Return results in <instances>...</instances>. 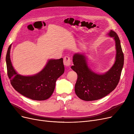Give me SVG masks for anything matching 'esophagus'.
Returning <instances> with one entry per match:
<instances>
[{"mask_svg": "<svg viewBox=\"0 0 134 134\" xmlns=\"http://www.w3.org/2000/svg\"><path fill=\"white\" fill-rule=\"evenodd\" d=\"M63 64L66 67H69L71 65V61L68 56H65L63 58Z\"/></svg>", "mask_w": 134, "mask_h": 134, "instance_id": "obj_1", "label": "esophagus"}]
</instances>
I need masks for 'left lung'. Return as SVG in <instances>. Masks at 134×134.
I'll use <instances>...</instances> for the list:
<instances>
[{
    "label": "left lung",
    "instance_id": "1",
    "mask_svg": "<svg viewBox=\"0 0 134 134\" xmlns=\"http://www.w3.org/2000/svg\"><path fill=\"white\" fill-rule=\"evenodd\" d=\"M109 35L115 40L116 61L109 71L104 74H98L88 67L85 56L75 54L73 58L74 65L71 68L78 75L75 92L80 99L85 101L98 100L114 90L120 79L124 64V54L117 34L111 30Z\"/></svg>",
    "mask_w": 134,
    "mask_h": 134
}]
</instances>
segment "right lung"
<instances>
[{
    "mask_svg": "<svg viewBox=\"0 0 134 134\" xmlns=\"http://www.w3.org/2000/svg\"><path fill=\"white\" fill-rule=\"evenodd\" d=\"M6 56L7 73L12 87L23 96L35 100H44L52 95L56 81L64 73L63 59L50 60L40 73L33 76H23L17 73L10 60V49Z\"/></svg>",
    "mask_w": 134,
    "mask_h": 134,
    "instance_id": "obj_1",
    "label": "right lung"
}]
</instances>
